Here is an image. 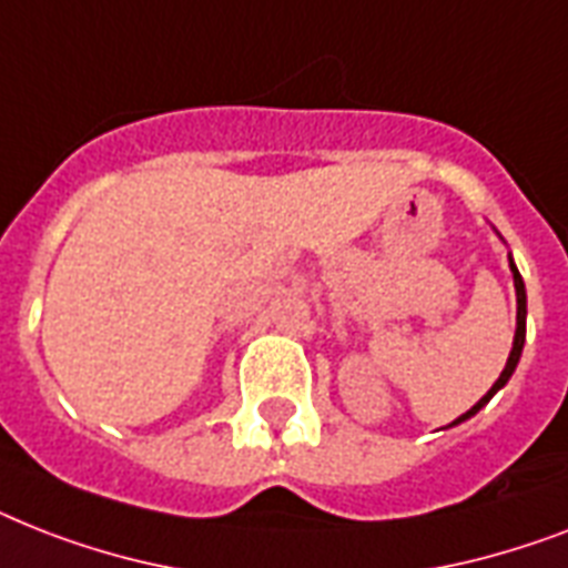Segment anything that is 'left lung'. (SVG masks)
Masks as SVG:
<instances>
[{
    "mask_svg": "<svg viewBox=\"0 0 568 568\" xmlns=\"http://www.w3.org/2000/svg\"><path fill=\"white\" fill-rule=\"evenodd\" d=\"M510 272H514V284H516V337H514V348H510V357H507V366H505V372H501V375H498V381L496 384H493V387H489V393L484 398H480L478 405L471 407V410H466L464 416H460V419H455L452 422V425H457V422H464V419H469V416H475V413L480 410V407L487 405L489 398L496 396L498 389L505 387L507 381H510V375H514V369H516V363H519V355H521V346H525V313H528V302H525V281H521V275H519V270H516V263L510 261Z\"/></svg>",
    "mask_w": 568,
    "mask_h": 568,
    "instance_id": "1",
    "label": "left lung"
}]
</instances>
